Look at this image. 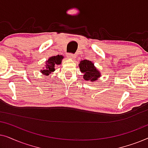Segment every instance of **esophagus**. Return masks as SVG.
<instances>
[{"label":"esophagus","instance_id":"obj_1","mask_svg":"<svg viewBox=\"0 0 148 148\" xmlns=\"http://www.w3.org/2000/svg\"><path fill=\"white\" fill-rule=\"evenodd\" d=\"M67 56H68L69 58H71V59H74V58H75V54H68Z\"/></svg>","mask_w":148,"mask_h":148}]
</instances>
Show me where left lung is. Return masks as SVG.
I'll list each match as a JSON object with an SVG mask.
<instances>
[{
    "label": "left lung",
    "instance_id": "obj_1",
    "mask_svg": "<svg viewBox=\"0 0 148 148\" xmlns=\"http://www.w3.org/2000/svg\"><path fill=\"white\" fill-rule=\"evenodd\" d=\"M80 71L84 74V79L89 82H94L101 77V73L94 66V62L88 60H81L79 64Z\"/></svg>",
    "mask_w": 148,
    "mask_h": 148
}]
</instances>
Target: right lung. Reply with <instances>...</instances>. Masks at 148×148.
Returning <instances> with one entry per match:
<instances>
[{
	"label": "right lung",
	"instance_id": "add662e5",
	"mask_svg": "<svg viewBox=\"0 0 148 148\" xmlns=\"http://www.w3.org/2000/svg\"><path fill=\"white\" fill-rule=\"evenodd\" d=\"M64 58L62 55H57L50 57L46 61L45 65L42 69H40V72L44 75H49L50 73H53L55 71V66L59 65L61 64L62 60Z\"/></svg>",
	"mask_w": 148,
	"mask_h": 148
}]
</instances>
